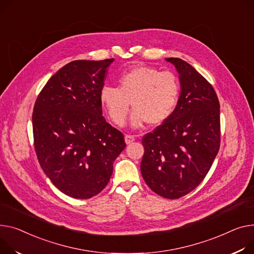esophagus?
I'll use <instances>...</instances> for the list:
<instances>
[{
    "label": "esophagus",
    "instance_id": "34e87169",
    "mask_svg": "<svg viewBox=\"0 0 254 254\" xmlns=\"http://www.w3.org/2000/svg\"><path fill=\"white\" fill-rule=\"evenodd\" d=\"M125 141H126V143L128 145V144H130V143H132V142L134 141V137H133V136H130V134H126Z\"/></svg>",
    "mask_w": 254,
    "mask_h": 254
}]
</instances>
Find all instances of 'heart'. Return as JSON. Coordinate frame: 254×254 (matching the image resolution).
<instances>
[{"instance_id":"b5f03b06","label":"heart","mask_w":254,"mask_h":254,"mask_svg":"<svg viewBox=\"0 0 254 254\" xmlns=\"http://www.w3.org/2000/svg\"><path fill=\"white\" fill-rule=\"evenodd\" d=\"M118 88L104 86L100 102L111 121L123 126L129 111H133L130 126L140 127L145 123L159 126L175 112L180 98V81L172 71H159L150 66H137L117 78Z\"/></svg>"}]
</instances>
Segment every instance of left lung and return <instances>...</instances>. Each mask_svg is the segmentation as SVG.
<instances>
[{"instance_id": "1", "label": "left lung", "mask_w": 254, "mask_h": 254, "mask_svg": "<svg viewBox=\"0 0 254 254\" xmlns=\"http://www.w3.org/2000/svg\"><path fill=\"white\" fill-rule=\"evenodd\" d=\"M179 73L178 106L168 120L144 136L141 173L148 187L178 199L203 181L221 143L219 102L211 84L180 58H166Z\"/></svg>"}]
</instances>
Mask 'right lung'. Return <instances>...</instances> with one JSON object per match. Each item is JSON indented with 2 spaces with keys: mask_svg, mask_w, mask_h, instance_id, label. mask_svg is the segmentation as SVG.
<instances>
[{
  "mask_svg": "<svg viewBox=\"0 0 254 254\" xmlns=\"http://www.w3.org/2000/svg\"><path fill=\"white\" fill-rule=\"evenodd\" d=\"M113 61L66 64L48 80L33 107L41 167L57 189L72 198L89 199L102 191L126 148L124 134L103 117L99 99Z\"/></svg>",
  "mask_w": 254,
  "mask_h": 254,
  "instance_id": "obj_1",
  "label": "right lung"
}]
</instances>
